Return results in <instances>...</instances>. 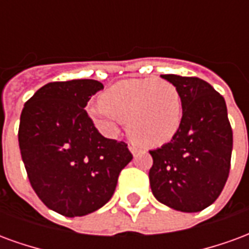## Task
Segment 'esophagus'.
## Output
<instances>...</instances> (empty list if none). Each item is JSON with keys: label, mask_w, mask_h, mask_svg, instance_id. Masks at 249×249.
I'll return each mask as SVG.
<instances>
[{"label": "esophagus", "mask_w": 249, "mask_h": 249, "mask_svg": "<svg viewBox=\"0 0 249 249\" xmlns=\"http://www.w3.org/2000/svg\"><path fill=\"white\" fill-rule=\"evenodd\" d=\"M129 151L133 153V155H136L137 152H139V148L136 145H133V144H129Z\"/></svg>", "instance_id": "1"}]
</instances>
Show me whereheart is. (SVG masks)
I'll return each mask as SVG.
<instances>
[{
  "mask_svg": "<svg viewBox=\"0 0 249 249\" xmlns=\"http://www.w3.org/2000/svg\"><path fill=\"white\" fill-rule=\"evenodd\" d=\"M88 113L104 133L113 136L126 121L132 140L144 146L165 144L178 132L183 104L178 88L162 80L132 78L107 89L101 104L88 108Z\"/></svg>",
  "mask_w": 249,
  "mask_h": 249,
  "instance_id": "1",
  "label": "heart"
}]
</instances>
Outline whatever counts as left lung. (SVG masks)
I'll list each match as a JSON object with an SVG mask.
<instances>
[{
	"label": "left lung",
	"instance_id": "8db88e82",
	"mask_svg": "<svg viewBox=\"0 0 249 249\" xmlns=\"http://www.w3.org/2000/svg\"><path fill=\"white\" fill-rule=\"evenodd\" d=\"M178 88L183 117L172 140L149 151L153 196L181 212H200L219 197L230 175L233 135L224 97L197 77L162 74Z\"/></svg>",
	"mask_w": 249,
	"mask_h": 249
}]
</instances>
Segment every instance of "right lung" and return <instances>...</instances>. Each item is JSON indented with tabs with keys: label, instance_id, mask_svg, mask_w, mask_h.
<instances>
[{
	"label": "right lung",
	"instance_id": "obj_1",
	"mask_svg": "<svg viewBox=\"0 0 249 249\" xmlns=\"http://www.w3.org/2000/svg\"><path fill=\"white\" fill-rule=\"evenodd\" d=\"M101 89L96 80L49 82L21 112L18 144L30 185L48 208L66 217L108 203L133 157L124 141L104 137L84 109Z\"/></svg>",
	"mask_w": 249,
	"mask_h": 249
}]
</instances>
